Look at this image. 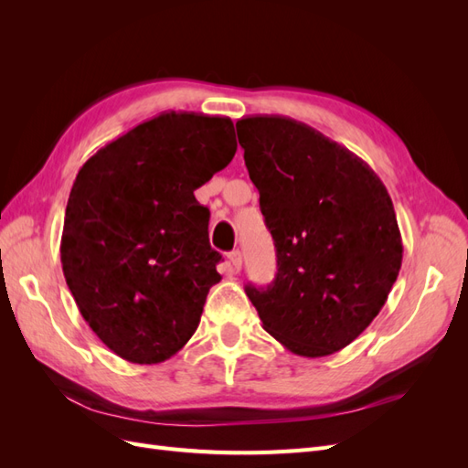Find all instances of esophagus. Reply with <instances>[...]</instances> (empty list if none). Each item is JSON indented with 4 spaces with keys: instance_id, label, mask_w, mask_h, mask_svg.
Returning a JSON list of instances; mask_svg holds the SVG:
<instances>
[{
    "instance_id": "34e87169",
    "label": "esophagus",
    "mask_w": 468,
    "mask_h": 468,
    "mask_svg": "<svg viewBox=\"0 0 468 468\" xmlns=\"http://www.w3.org/2000/svg\"><path fill=\"white\" fill-rule=\"evenodd\" d=\"M229 261H230L234 271H239V267H242V251H239V250L229 251Z\"/></svg>"
}]
</instances>
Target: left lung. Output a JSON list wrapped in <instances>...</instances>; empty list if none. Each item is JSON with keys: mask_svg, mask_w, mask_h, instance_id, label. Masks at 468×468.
Segmentation results:
<instances>
[{"mask_svg": "<svg viewBox=\"0 0 468 468\" xmlns=\"http://www.w3.org/2000/svg\"><path fill=\"white\" fill-rule=\"evenodd\" d=\"M273 236L277 273L246 285L263 330L303 357L356 339L385 306L402 265L387 187L356 154L289 117L236 122Z\"/></svg>", "mask_w": 468, "mask_h": 468, "instance_id": "left-lung-1", "label": "left lung"}]
</instances>
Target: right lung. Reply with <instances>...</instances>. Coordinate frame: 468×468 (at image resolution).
Segmentation results:
<instances>
[{
  "label": "right lung",
  "instance_id": "add662e5",
  "mask_svg": "<svg viewBox=\"0 0 468 468\" xmlns=\"http://www.w3.org/2000/svg\"><path fill=\"white\" fill-rule=\"evenodd\" d=\"M229 117L162 112L97 150L66 205L62 271L80 313L119 357L152 365L199 325L222 260L193 191L236 154Z\"/></svg>",
  "mask_w": 468,
  "mask_h": 468
}]
</instances>
